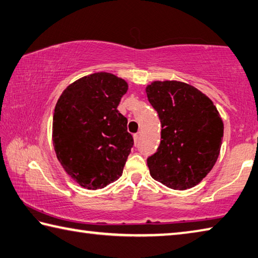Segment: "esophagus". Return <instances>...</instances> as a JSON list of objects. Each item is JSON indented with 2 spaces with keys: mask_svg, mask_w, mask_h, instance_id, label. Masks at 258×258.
Masks as SVG:
<instances>
[{
  "mask_svg": "<svg viewBox=\"0 0 258 258\" xmlns=\"http://www.w3.org/2000/svg\"><path fill=\"white\" fill-rule=\"evenodd\" d=\"M141 135H142L141 132H138L137 134H134V141L139 142V140H140V138H141Z\"/></svg>",
  "mask_w": 258,
  "mask_h": 258,
  "instance_id": "esophagus-1",
  "label": "esophagus"
}]
</instances>
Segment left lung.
<instances>
[{"label": "left lung", "mask_w": 258, "mask_h": 258, "mask_svg": "<svg viewBox=\"0 0 258 258\" xmlns=\"http://www.w3.org/2000/svg\"><path fill=\"white\" fill-rule=\"evenodd\" d=\"M161 121V141L148 158L150 175L172 189L202 181L218 160L223 121L209 97L190 84L154 81L145 88Z\"/></svg>", "instance_id": "obj_1"}]
</instances>
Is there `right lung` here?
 I'll list each match as a JSON object with an SVG mask.
<instances>
[{
  "label": "right lung",
  "instance_id": "obj_1",
  "mask_svg": "<svg viewBox=\"0 0 258 258\" xmlns=\"http://www.w3.org/2000/svg\"><path fill=\"white\" fill-rule=\"evenodd\" d=\"M127 89L123 79L98 72L70 84L56 102V157L84 188H104L123 174L134 141L127 132V118L117 106Z\"/></svg>",
  "mask_w": 258,
  "mask_h": 258
}]
</instances>
